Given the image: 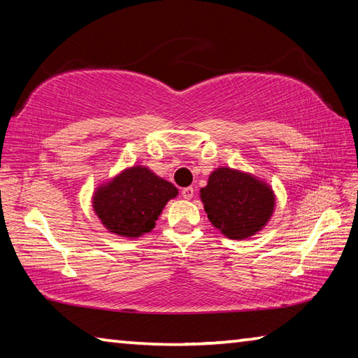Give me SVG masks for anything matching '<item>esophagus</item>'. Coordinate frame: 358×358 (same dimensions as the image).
Masks as SVG:
<instances>
[{"mask_svg":"<svg viewBox=\"0 0 358 358\" xmlns=\"http://www.w3.org/2000/svg\"><path fill=\"white\" fill-rule=\"evenodd\" d=\"M192 196H194V187H183V189H181V197L183 199H186V201H189V199H192Z\"/></svg>","mask_w":358,"mask_h":358,"instance_id":"obj_1","label":"esophagus"}]
</instances>
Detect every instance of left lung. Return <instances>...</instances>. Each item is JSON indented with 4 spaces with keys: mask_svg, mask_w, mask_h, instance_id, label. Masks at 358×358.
Instances as JSON below:
<instances>
[{
    "mask_svg": "<svg viewBox=\"0 0 358 358\" xmlns=\"http://www.w3.org/2000/svg\"><path fill=\"white\" fill-rule=\"evenodd\" d=\"M203 208L210 222L226 237H251L270 220L275 196L268 185L250 173L221 167L210 175L201 189Z\"/></svg>",
    "mask_w": 358,
    "mask_h": 358,
    "instance_id": "obj_1",
    "label": "left lung"
}]
</instances>
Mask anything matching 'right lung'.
I'll return each mask as SVG.
<instances>
[{"instance_id": "1", "label": "right lung", "mask_w": 358, "mask_h": 358, "mask_svg": "<svg viewBox=\"0 0 358 358\" xmlns=\"http://www.w3.org/2000/svg\"><path fill=\"white\" fill-rule=\"evenodd\" d=\"M178 194L147 167L126 169L94 192L93 208L112 234L136 238L155 227L166 203Z\"/></svg>"}]
</instances>
